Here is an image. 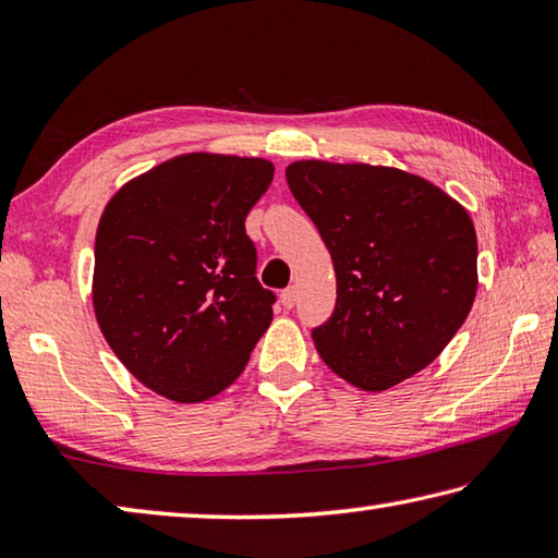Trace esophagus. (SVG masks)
<instances>
[{
    "mask_svg": "<svg viewBox=\"0 0 558 558\" xmlns=\"http://www.w3.org/2000/svg\"><path fill=\"white\" fill-rule=\"evenodd\" d=\"M280 302H282V307H295V302H298V288H286L280 292Z\"/></svg>",
    "mask_w": 558,
    "mask_h": 558,
    "instance_id": "34e87169",
    "label": "esophagus"
}]
</instances>
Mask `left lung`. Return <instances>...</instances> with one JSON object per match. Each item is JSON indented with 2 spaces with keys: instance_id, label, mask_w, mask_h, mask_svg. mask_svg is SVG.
I'll list each match as a JSON object with an SVG mask.
<instances>
[{
  "instance_id": "obj_1",
  "label": "left lung",
  "mask_w": 558,
  "mask_h": 558,
  "mask_svg": "<svg viewBox=\"0 0 558 558\" xmlns=\"http://www.w3.org/2000/svg\"><path fill=\"white\" fill-rule=\"evenodd\" d=\"M286 177L335 263V313L313 329L325 364L364 391L391 389L428 366L475 300L468 211L393 167L307 159Z\"/></svg>"
}]
</instances>
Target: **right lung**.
<instances>
[{"mask_svg":"<svg viewBox=\"0 0 558 558\" xmlns=\"http://www.w3.org/2000/svg\"><path fill=\"white\" fill-rule=\"evenodd\" d=\"M272 179L253 157L184 155L132 179L102 211L93 305L135 379L179 403L231 386L272 319L245 216Z\"/></svg>","mask_w":558,"mask_h":558,"instance_id":"right-lung-1","label":"right lung"}]
</instances>
